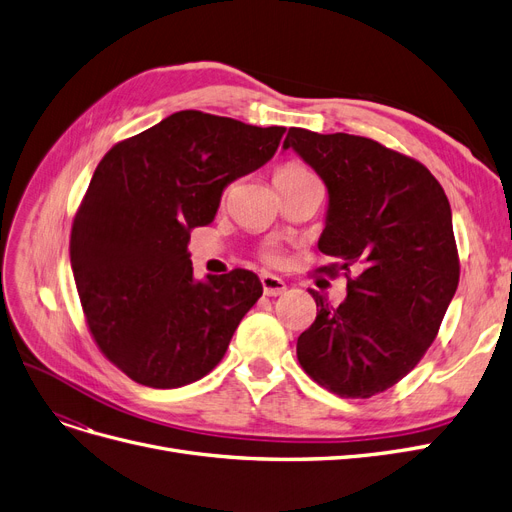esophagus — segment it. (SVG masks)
<instances>
[{"label": "esophagus", "mask_w": 512, "mask_h": 512, "mask_svg": "<svg viewBox=\"0 0 512 512\" xmlns=\"http://www.w3.org/2000/svg\"><path fill=\"white\" fill-rule=\"evenodd\" d=\"M260 283H262V290L267 296H281L285 292V281L273 273H262Z\"/></svg>", "instance_id": "34e87169"}]
</instances>
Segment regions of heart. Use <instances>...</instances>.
<instances>
[{
  "label": "heart",
  "instance_id": "obj_1",
  "mask_svg": "<svg viewBox=\"0 0 512 512\" xmlns=\"http://www.w3.org/2000/svg\"><path fill=\"white\" fill-rule=\"evenodd\" d=\"M275 187H294V185H304V182H317L315 174L302 166V163H283L275 170Z\"/></svg>",
  "mask_w": 512,
  "mask_h": 512
}]
</instances>
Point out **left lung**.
<instances>
[{
  "mask_svg": "<svg viewBox=\"0 0 512 512\" xmlns=\"http://www.w3.org/2000/svg\"><path fill=\"white\" fill-rule=\"evenodd\" d=\"M283 149L330 197L319 252L359 271L336 309L309 290L319 311L298 338V361L327 391L367 399L414 370L456 294L452 208L422 163L372 138L290 128Z\"/></svg>",
  "mask_w": 512,
  "mask_h": 512,
  "instance_id": "8db88e82",
  "label": "left lung"
}]
</instances>
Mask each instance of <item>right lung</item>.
I'll use <instances>...</instances> for the list:
<instances>
[{
	"label": "right lung",
	"mask_w": 512,
	"mask_h": 512,
	"mask_svg": "<svg viewBox=\"0 0 512 512\" xmlns=\"http://www.w3.org/2000/svg\"><path fill=\"white\" fill-rule=\"evenodd\" d=\"M283 134L178 111L98 163L73 222L71 267L96 344L134 382L178 388L212 372L262 296L245 269L195 279L189 239Z\"/></svg>",
	"instance_id": "obj_1"
}]
</instances>
